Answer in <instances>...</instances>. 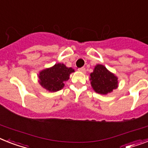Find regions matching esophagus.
<instances>
[{
    "label": "esophagus",
    "mask_w": 148,
    "mask_h": 148,
    "mask_svg": "<svg viewBox=\"0 0 148 148\" xmlns=\"http://www.w3.org/2000/svg\"><path fill=\"white\" fill-rule=\"evenodd\" d=\"M78 71L80 72H83V73H85V72H86V69H85V68H84V67L79 68V69H78Z\"/></svg>",
    "instance_id": "34e87169"
}]
</instances>
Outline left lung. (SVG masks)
<instances>
[{
  "label": "left lung",
  "mask_w": 148,
  "mask_h": 148,
  "mask_svg": "<svg viewBox=\"0 0 148 148\" xmlns=\"http://www.w3.org/2000/svg\"><path fill=\"white\" fill-rule=\"evenodd\" d=\"M91 86L97 93L107 94L116 89L118 78L102 64H97L90 74Z\"/></svg>",
  "instance_id": "obj_1"
}]
</instances>
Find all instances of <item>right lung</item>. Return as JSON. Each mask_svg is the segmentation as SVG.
<instances>
[{
  "instance_id": "1",
  "label": "right lung",
  "mask_w": 148,
  "mask_h": 148,
  "mask_svg": "<svg viewBox=\"0 0 148 148\" xmlns=\"http://www.w3.org/2000/svg\"><path fill=\"white\" fill-rule=\"evenodd\" d=\"M74 71V69L67 68L64 64H56L39 73V84L47 90L58 91L63 88L64 82L69 79L71 73Z\"/></svg>"
}]
</instances>
